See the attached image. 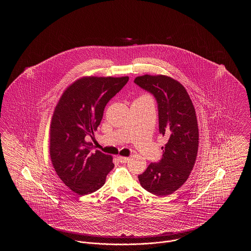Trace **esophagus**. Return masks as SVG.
<instances>
[{
    "mask_svg": "<svg viewBox=\"0 0 251 251\" xmlns=\"http://www.w3.org/2000/svg\"><path fill=\"white\" fill-rule=\"evenodd\" d=\"M119 161L120 162V164H126L129 162V158L128 157H124V156H119Z\"/></svg>",
    "mask_w": 251,
    "mask_h": 251,
    "instance_id": "obj_1",
    "label": "esophagus"
}]
</instances>
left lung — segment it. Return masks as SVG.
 Segmentation results:
<instances>
[{"label": "left lung", "mask_w": 251, "mask_h": 251, "mask_svg": "<svg viewBox=\"0 0 251 251\" xmlns=\"http://www.w3.org/2000/svg\"><path fill=\"white\" fill-rule=\"evenodd\" d=\"M134 84L155 98L159 131L167 143L163 158L151 163L138 175L141 186L156 196H167L179 189L188 179L198 154L199 128L196 111L183 85L164 76L144 75Z\"/></svg>", "instance_id": "left-lung-1"}]
</instances>
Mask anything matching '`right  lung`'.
<instances>
[{
  "label": "right lung",
  "mask_w": 251,
  "mask_h": 251,
  "mask_svg": "<svg viewBox=\"0 0 251 251\" xmlns=\"http://www.w3.org/2000/svg\"><path fill=\"white\" fill-rule=\"evenodd\" d=\"M129 77H85L68 87L54 110L50 131V155L61 180L80 196L100 189L114 168L112 157L91 152L92 137L108 101Z\"/></svg>",
  "instance_id": "right-lung-1"
}]
</instances>
